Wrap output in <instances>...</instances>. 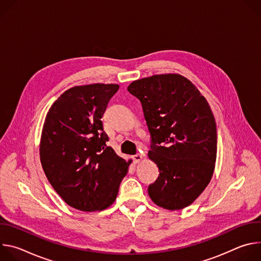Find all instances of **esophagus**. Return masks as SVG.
<instances>
[{
  "instance_id": "1",
  "label": "esophagus",
  "mask_w": 261,
  "mask_h": 261,
  "mask_svg": "<svg viewBox=\"0 0 261 261\" xmlns=\"http://www.w3.org/2000/svg\"><path fill=\"white\" fill-rule=\"evenodd\" d=\"M132 159H133V162L136 164V163H139L142 160V156L140 154H136L132 157Z\"/></svg>"
}]
</instances>
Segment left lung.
Wrapping results in <instances>:
<instances>
[{
	"instance_id": "8db88e82",
	"label": "left lung",
	"mask_w": 261,
	"mask_h": 261,
	"mask_svg": "<svg viewBox=\"0 0 261 261\" xmlns=\"http://www.w3.org/2000/svg\"><path fill=\"white\" fill-rule=\"evenodd\" d=\"M128 91L141 102L152 138L148 158L160 172L148 196L169 211L190 205L211 181L217 157V127L206 99L173 73L134 81Z\"/></svg>"
}]
</instances>
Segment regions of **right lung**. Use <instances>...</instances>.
<instances>
[{
    "label": "right lung",
    "instance_id": "right-lung-1",
    "mask_svg": "<svg viewBox=\"0 0 261 261\" xmlns=\"http://www.w3.org/2000/svg\"><path fill=\"white\" fill-rule=\"evenodd\" d=\"M119 85L93 84L65 91L46 115L40 161L56 192L70 206L95 212L117 198L132 160L108 146L102 117Z\"/></svg>",
    "mask_w": 261,
    "mask_h": 261
}]
</instances>
